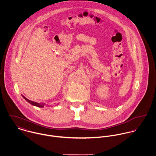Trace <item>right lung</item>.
I'll use <instances>...</instances> for the list:
<instances>
[{
  "mask_svg": "<svg viewBox=\"0 0 156 156\" xmlns=\"http://www.w3.org/2000/svg\"><path fill=\"white\" fill-rule=\"evenodd\" d=\"M22 96H23V98L26 101H27L29 104H32V105H34V106L39 107V108H42V107H44V103H37V102H34V101H31L29 100L28 99H27L26 97H24V96H23V95H22Z\"/></svg>",
  "mask_w": 156,
  "mask_h": 156,
  "instance_id": "obj_1",
  "label": "right lung"
}]
</instances>
